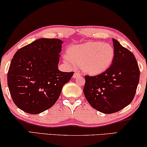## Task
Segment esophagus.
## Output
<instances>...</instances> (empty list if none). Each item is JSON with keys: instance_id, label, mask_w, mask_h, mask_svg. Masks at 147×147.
I'll return each mask as SVG.
<instances>
[{"instance_id": "esophagus-1", "label": "esophagus", "mask_w": 147, "mask_h": 147, "mask_svg": "<svg viewBox=\"0 0 147 147\" xmlns=\"http://www.w3.org/2000/svg\"><path fill=\"white\" fill-rule=\"evenodd\" d=\"M80 76V74L78 73H74L73 74V78H77L78 76Z\"/></svg>"}]
</instances>
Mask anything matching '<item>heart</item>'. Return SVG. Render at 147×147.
<instances>
[{"instance_id":"b5f03b06","label":"heart","mask_w":147,"mask_h":147,"mask_svg":"<svg viewBox=\"0 0 147 147\" xmlns=\"http://www.w3.org/2000/svg\"><path fill=\"white\" fill-rule=\"evenodd\" d=\"M114 56V48L111 45L100 41H88L71 46L63 55V60L70 67L80 66L85 73L98 75L110 67Z\"/></svg>"}]
</instances>
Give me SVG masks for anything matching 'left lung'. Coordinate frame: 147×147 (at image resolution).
I'll use <instances>...</instances> for the list:
<instances>
[{"label": "left lung", "mask_w": 147, "mask_h": 147, "mask_svg": "<svg viewBox=\"0 0 147 147\" xmlns=\"http://www.w3.org/2000/svg\"><path fill=\"white\" fill-rule=\"evenodd\" d=\"M115 56L110 67L95 76H85L83 89L90 105L100 112L119 111L132 102L140 71L134 55L113 39Z\"/></svg>", "instance_id": "8db88e82"}]
</instances>
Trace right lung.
<instances>
[{
    "label": "right lung",
    "instance_id": "right-lung-1",
    "mask_svg": "<svg viewBox=\"0 0 147 147\" xmlns=\"http://www.w3.org/2000/svg\"><path fill=\"white\" fill-rule=\"evenodd\" d=\"M63 41L41 38L18 50L8 70L11 97L22 110L38 114L53 106L74 73L58 69Z\"/></svg>",
    "mask_w": 147,
    "mask_h": 147
}]
</instances>
